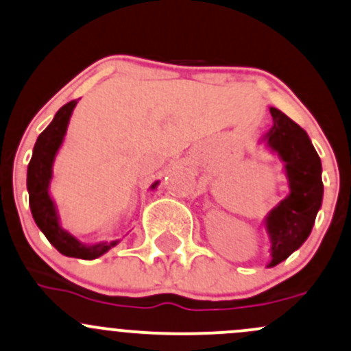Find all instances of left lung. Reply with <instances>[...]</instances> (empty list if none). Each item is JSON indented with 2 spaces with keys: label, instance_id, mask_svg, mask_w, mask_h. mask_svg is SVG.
Returning a JSON list of instances; mask_svg holds the SVG:
<instances>
[{
  "label": "left lung",
  "instance_id": "obj_1",
  "mask_svg": "<svg viewBox=\"0 0 351 351\" xmlns=\"http://www.w3.org/2000/svg\"><path fill=\"white\" fill-rule=\"evenodd\" d=\"M271 116L272 128L261 143L282 161L289 191L263 222L271 242L267 267L281 264L306 242L323 202L322 160L308 132L279 109L271 108Z\"/></svg>",
  "mask_w": 351,
  "mask_h": 351
}]
</instances>
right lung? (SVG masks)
<instances>
[{
    "label": "right lung",
    "mask_w": 351,
    "mask_h": 351,
    "mask_svg": "<svg viewBox=\"0 0 351 351\" xmlns=\"http://www.w3.org/2000/svg\"><path fill=\"white\" fill-rule=\"evenodd\" d=\"M79 101H70L69 104L62 106L57 110L51 123L45 128V131L38 136L35 146H33L32 160L28 163L27 171V188L29 208L35 223L43 232L49 242L60 254L67 257L92 261L104 256L112 247H116L119 241L112 242H95L84 243L69 230H65L60 223L57 205L50 195V183L53 178V163L58 151L64 145L67 128ZM160 180L149 186V190H156Z\"/></svg>",
    "instance_id": "add662e5"
}]
</instances>
